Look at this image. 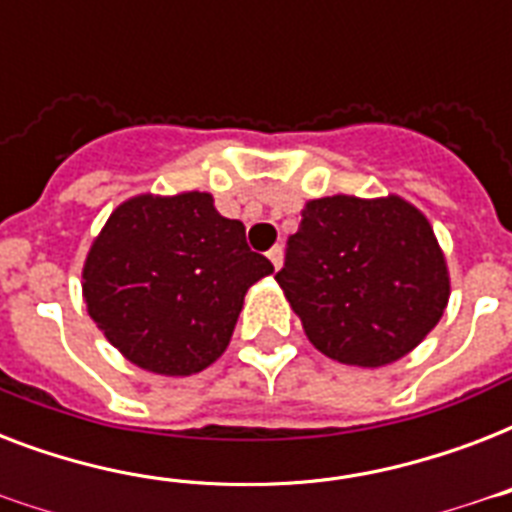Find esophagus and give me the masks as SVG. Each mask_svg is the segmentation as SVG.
Here are the masks:
<instances>
[{
  "instance_id": "34e87169",
  "label": "esophagus",
  "mask_w": 512,
  "mask_h": 512,
  "mask_svg": "<svg viewBox=\"0 0 512 512\" xmlns=\"http://www.w3.org/2000/svg\"><path fill=\"white\" fill-rule=\"evenodd\" d=\"M268 260H271V263H273V268H276V271H279V268H281V263H284V252H281V247H279V244H276V247H271V249H268Z\"/></svg>"
}]
</instances>
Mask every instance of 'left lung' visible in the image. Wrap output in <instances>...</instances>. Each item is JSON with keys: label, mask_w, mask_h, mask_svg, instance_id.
I'll list each match as a JSON object with an SVG mask.
<instances>
[{"label": "left lung", "mask_w": 512, "mask_h": 512, "mask_svg": "<svg viewBox=\"0 0 512 512\" xmlns=\"http://www.w3.org/2000/svg\"><path fill=\"white\" fill-rule=\"evenodd\" d=\"M276 281L324 356L372 369L417 348L449 303L436 233L401 196L308 201Z\"/></svg>", "instance_id": "left-lung-1"}]
</instances>
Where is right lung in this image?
Returning <instances> with one entry per match:
<instances>
[{"label":"right lung","mask_w":512,"mask_h":512,"mask_svg":"<svg viewBox=\"0 0 512 512\" xmlns=\"http://www.w3.org/2000/svg\"><path fill=\"white\" fill-rule=\"evenodd\" d=\"M273 273L244 225L209 193L132 196L84 260L82 292L98 329L140 369L185 377L231 342L247 289Z\"/></svg>","instance_id":"right-lung-1"}]
</instances>
